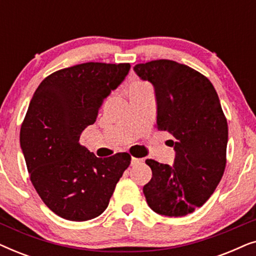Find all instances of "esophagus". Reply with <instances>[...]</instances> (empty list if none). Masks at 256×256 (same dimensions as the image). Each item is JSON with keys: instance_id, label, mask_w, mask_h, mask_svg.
Wrapping results in <instances>:
<instances>
[{"instance_id": "obj_1", "label": "esophagus", "mask_w": 256, "mask_h": 256, "mask_svg": "<svg viewBox=\"0 0 256 256\" xmlns=\"http://www.w3.org/2000/svg\"><path fill=\"white\" fill-rule=\"evenodd\" d=\"M132 166H138V164H140V163H142L143 162V160L142 158H136V157H132Z\"/></svg>"}]
</instances>
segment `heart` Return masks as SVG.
<instances>
[{"instance_id":"obj_1","label":"heart","mask_w":256,"mask_h":256,"mask_svg":"<svg viewBox=\"0 0 256 256\" xmlns=\"http://www.w3.org/2000/svg\"><path fill=\"white\" fill-rule=\"evenodd\" d=\"M138 85H144V84H141V82H138V84H134V85H132V86H138Z\"/></svg>"}]
</instances>
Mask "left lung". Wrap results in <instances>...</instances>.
Listing matches in <instances>:
<instances>
[{"label":"left lung","mask_w":256,"mask_h":256,"mask_svg":"<svg viewBox=\"0 0 256 256\" xmlns=\"http://www.w3.org/2000/svg\"><path fill=\"white\" fill-rule=\"evenodd\" d=\"M134 72L154 86L156 128L174 138L172 166L146 160L152 177L143 194L154 212L186 216L205 204L225 171L228 127L218 94L206 76L174 60L138 64Z\"/></svg>","instance_id":"8db88e82"}]
</instances>
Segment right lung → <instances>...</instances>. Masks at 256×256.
Here are the masks:
<instances>
[{
  "label": "right lung",
  "instance_id": "obj_1",
  "mask_svg": "<svg viewBox=\"0 0 256 256\" xmlns=\"http://www.w3.org/2000/svg\"><path fill=\"white\" fill-rule=\"evenodd\" d=\"M129 64L85 62L46 76L30 101L20 142L31 183L62 218L86 222L110 204L130 164L127 152L99 158L79 144L104 101L127 76Z\"/></svg>",
  "mask_w": 256,
  "mask_h": 256
}]
</instances>
